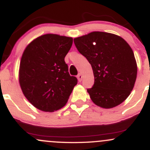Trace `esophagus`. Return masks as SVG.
I'll list each match as a JSON object with an SVG mask.
<instances>
[{"label":"esophagus","instance_id":"obj_1","mask_svg":"<svg viewBox=\"0 0 150 150\" xmlns=\"http://www.w3.org/2000/svg\"><path fill=\"white\" fill-rule=\"evenodd\" d=\"M82 79H83V75H82V74H78V80L79 82H81L82 81Z\"/></svg>","mask_w":150,"mask_h":150}]
</instances>
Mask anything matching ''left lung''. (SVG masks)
<instances>
[{
    "label": "left lung",
    "instance_id": "left-lung-1",
    "mask_svg": "<svg viewBox=\"0 0 150 150\" xmlns=\"http://www.w3.org/2000/svg\"><path fill=\"white\" fill-rule=\"evenodd\" d=\"M74 42L93 68L95 83L87 90L92 101L105 109L124 102L134 88L137 74L129 44L120 36L99 31L76 38Z\"/></svg>",
    "mask_w": 150,
    "mask_h": 150
}]
</instances>
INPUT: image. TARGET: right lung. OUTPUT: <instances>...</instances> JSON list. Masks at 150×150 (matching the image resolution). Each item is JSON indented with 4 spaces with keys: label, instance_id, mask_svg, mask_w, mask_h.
<instances>
[{
    "label": "right lung",
    "instance_id": "1",
    "mask_svg": "<svg viewBox=\"0 0 150 150\" xmlns=\"http://www.w3.org/2000/svg\"><path fill=\"white\" fill-rule=\"evenodd\" d=\"M72 38L45 34L25 49L19 68V83L27 100L44 112L60 110L66 105L78 83L70 76L65 57L71 48Z\"/></svg>",
    "mask_w": 150,
    "mask_h": 150
}]
</instances>
